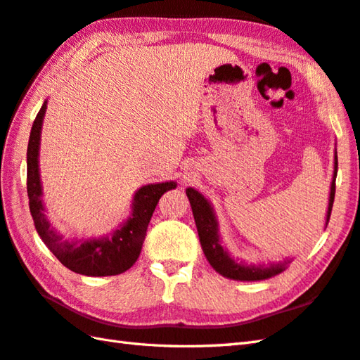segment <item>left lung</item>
Instances as JSON below:
<instances>
[{"instance_id":"obj_1","label":"left lung","mask_w":360,"mask_h":360,"mask_svg":"<svg viewBox=\"0 0 360 360\" xmlns=\"http://www.w3.org/2000/svg\"><path fill=\"white\" fill-rule=\"evenodd\" d=\"M334 179L331 182V193H330V204H328V215H326V226L328 221L331 217L333 210V202H334V195H335V176H338V153H335L334 158ZM187 198L192 205L195 223L198 229V235H200L201 248L204 250L205 258L209 259L213 269L224 275L227 278L232 280H240V281H255V280H264L271 278L274 275L285 271L289 259H285L283 263L278 264H271V266H248V264H240L233 262L231 255L223 249L219 243V235H218V223L215 218V213H213L209 201L205 198L198 193L193 188L186 190Z\"/></svg>"}]
</instances>
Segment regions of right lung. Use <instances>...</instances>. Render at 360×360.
Listing matches in <instances>:
<instances>
[{
    "mask_svg": "<svg viewBox=\"0 0 360 360\" xmlns=\"http://www.w3.org/2000/svg\"><path fill=\"white\" fill-rule=\"evenodd\" d=\"M46 111V102L38 111L30 129L27 143V196L30 215L40 238L53 255L68 269L89 277H106L128 271L141 254L147 235L148 223L156 205L168 190L176 187V182H160L139 188L134 195L133 213L127 223L117 229L112 236L98 240L62 241L46 219L41 202V182L38 173V147H40L41 124Z\"/></svg>",
    "mask_w": 360,
    "mask_h": 360,
    "instance_id": "add662e5",
    "label": "right lung"
}]
</instances>
